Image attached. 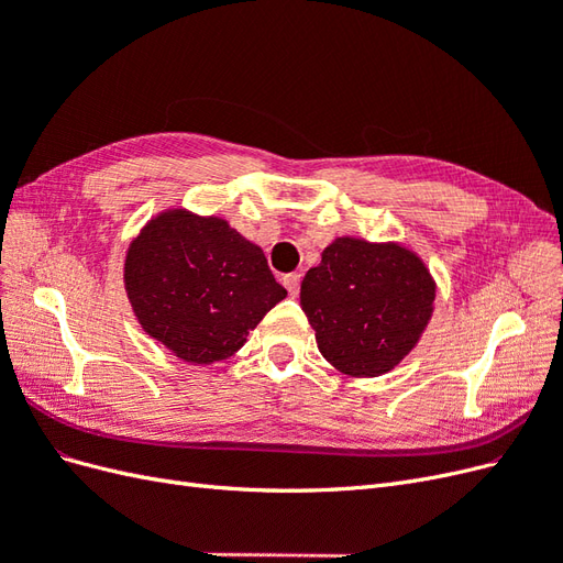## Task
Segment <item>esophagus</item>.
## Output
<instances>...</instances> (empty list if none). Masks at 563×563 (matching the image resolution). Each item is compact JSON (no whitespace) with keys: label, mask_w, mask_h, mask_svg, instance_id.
<instances>
[{"label":"esophagus","mask_w":563,"mask_h":563,"mask_svg":"<svg viewBox=\"0 0 563 563\" xmlns=\"http://www.w3.org/2000/svg\"><path fill=\"white\" fill-rule=\"evenodd\" d=\"M284 286H286L288 296L296 298L298 291H300V275H298V272H291V275H284Z\"/></svg>","instance_id":"1"}]
</instances>
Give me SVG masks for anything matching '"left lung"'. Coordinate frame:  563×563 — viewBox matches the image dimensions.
Masks as SVG:
<instances>
[{
	"mask_svg": "<svg viewBox=\"0 0 563 563\" xmlns=\"http://www.w3.org/2000/svg\"><path fill=\"white\" fill-rule=\"evenodd\" d=\"M434 282L399 244L340 236L300 284V305L323 360L354 378H376L413 350L428 327Z\"/></svg>",
	"mask_w": 563,
	"mask_h": 563,
	"instance_id": "8db88e82",
	"label": "left lung"
}]
</instances>
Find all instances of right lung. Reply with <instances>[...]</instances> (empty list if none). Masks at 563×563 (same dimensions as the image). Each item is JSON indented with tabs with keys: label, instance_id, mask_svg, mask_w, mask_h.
Masks as SVG:
<instances>
[{
	"label": "right lung",
	"instance_id": "add662e5",
	"mask_svg": "<svg viewBox=\"0 0 563 563\" xmlns=\"http://www.w3.org/2000/svg\"><path fill=\"white\" fill-rule=\"evenodd\" d=\"M124 282L141 327L190 364L228 360L286 298L258 246L225 220L180 209L135 236Z\"/></svg>",
	"mask_w": 563,
	"mask_h": 563
}]
</instances>
